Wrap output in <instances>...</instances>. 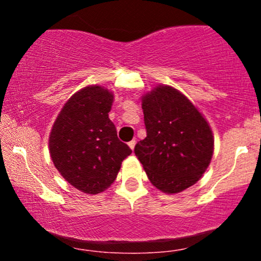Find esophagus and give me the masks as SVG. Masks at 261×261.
Segmentation results:
<instances>
[{"instance_id":"1","label":"esophagus","mask_w":261,"mask_h":261,"mask_svg":"<svg viewBox=\"0 0 261 261\" xmlns=\"http://www.w3.org/2000/svg\"><path fill=\"white\" fill-rule=\"evenodd\" d=\"M135 145H136V141H135V140L130 141V142H128V147H130L131 149L135 148Z\"/></svg>"}]
</instances>
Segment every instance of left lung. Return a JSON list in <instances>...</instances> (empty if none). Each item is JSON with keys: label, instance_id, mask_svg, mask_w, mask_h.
Here are the masks:
<instances>
[{"label": "left lung", "instance_id": "8db88e82", "mask_svg": "<svg viewBox=\"0 0 261 261\" xmlns=\"http://www.w3.org/2000/svg\"><path fill=\"white\" fill-rule=\"evenodd\" d=\"M147 136L135 146L149 181L163 193L194 185L214 154L208 122L190 100L170 86L160 85L142 97Z\"/></svg>", "mask_w": 261, "mask_h": 261}]
</instances>
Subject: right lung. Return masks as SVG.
Returning a JSON list of instances; mask_svg holds the SVG:
<instances>
[{
  "label": "right lung",
  "mask_w": 261,
  "mask_h": 261,
  "mask_svg": "<svg viewBox=\"0 0 261 261\" xmlns=\"http://www.w3.org/2000/svg\"><path fill=\"white\" fill-rule=\"evenodd\" d=\"M114 95L88 86L70 98L56 118L49 137L54 166L72 187L99 194L113 184L121 162L131 154L109 119Z\"/></svg>",
  "instance_id": "1"
}]
</instances>
